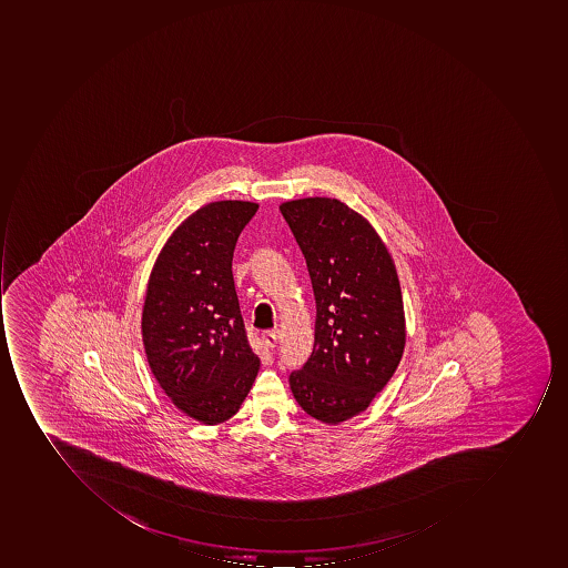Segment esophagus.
I'll use <instances>...</instances> for the list:
<instances>
[{"label": "esophagus", "mask_w": 568, "mask_h": 568, "mask_svg": "<svg viewBox=\"0 0 568 568\" xmlns=\"http://www.w3.org/2000/svg\"><path fill=\"white\" fill-rule=\"evenodd\" d=\"M263 342L266 343L267 348H276L280 342V331H266V333H263Z\"/></svg>", "instance_id": "1"}]
</instances>
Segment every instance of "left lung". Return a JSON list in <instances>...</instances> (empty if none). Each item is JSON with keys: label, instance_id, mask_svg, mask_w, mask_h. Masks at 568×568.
I'll return each instance as SVG.
<instances>
[{"label": "left lung", "instance_id": "8db88e82", "mask_svg": "<svg viewBox=\"0 0 568 568\" xmlns=\"http://www.w3.org/2000/svg\"><path fill=\"white\" fill-rule=\"evenodd\" d=\"M314 288V349L290 389L307 415L339 425L364 413L405 352L406 321L389 248L372 223L336 197L280 204Z\"/></svg>", "mask_w": 568, "mask_h": 568}]
</instances>
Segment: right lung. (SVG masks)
<instances>
[{
  "instance_id": "1",
  "label": "right lung",
  "mask_w": 568,
  "mask_h": 568,
  "mask_svg": "<svg viewBox=\"0 0 568 568\" xmlns=\"http://www.w3.org/2000/svg\"><path fill=\"white\" fill-rule=\"evenodd\" d=\"M257 209L241 200L201 206L163 244L146 283L150 368L175 408L203 425L232 418L260 372L232 275L239 235Z\"/></svg>"
}]
</instances>
